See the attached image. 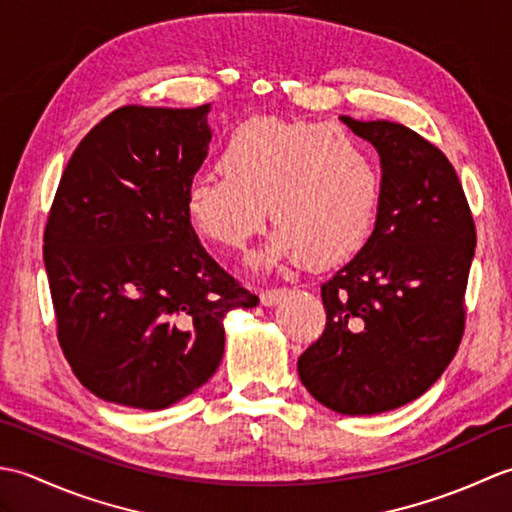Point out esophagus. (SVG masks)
I'll use <instances>...</instances> for the list:
<instances>
[{
    "instance_id": "34e87169",
    "label": "esophagus",
    "mask_w": 512,
    "mask_h": 512,
    "mask_svg": "<svg viewBox=\"0 0 512 512\" xmlns=\"http://www.w3.org/2000/svg\"><path fill=\"white\" fill-rule=\"evenodd\" d=\"M286 295V288H266L259 292V299H262L264 306H275V303Z\"/></svg>"
}]
</instances>
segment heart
<instances>
[{"label": "heart", "instance_id": "heart-1", "mask_svg": "<svg viewBox=\"0 0 512 512\" xmlns=\"http://www.w3.org/2000/svg\"><path fill=\"white\" fill-rule=\"evenodd\" d=\"M217 169L184 189L193 231L224 250L244 248L264 224L277 231L264 262L299 259L334 268L374 233L380 173L369 149L345 129L301 118L255 116L228 132Z\"/></svg>", "mask_w": 512, "mask_h": 512}]
</instances>
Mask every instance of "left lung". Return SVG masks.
<instances>
[{
  "label": "left lung",
  "mask_w": 512,
  "mask_h": 512,
  "mask_svg": "<svg viewBox=\"0 0 512 512\" xmlns=\"http://www.w3.org/2000/svg\"><path fill=\"white\" fill-rule=\"evenodd\" d=\"M380 156L374 233L321 286L325 330L299 356L321 405L372 416L422 396L464 334L475 222L449 158L413 129L341 116Z\"/></svg>",
  "instance_id": "left-lung-1"
}]
</instances>
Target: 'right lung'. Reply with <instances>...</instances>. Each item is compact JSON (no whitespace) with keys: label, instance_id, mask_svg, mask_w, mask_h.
<instances>
[{"label":"right lung","instance_id":"1","mask_svg":"<svg viewBox=\"0 0 512 512\" xmlns=\"http://www.w3.org/2000/svg\"><path fill=\"white\" fill-rule=\"evenodd\" d=\"M211 105H125L94 125L54 195L43 262L57 339L94 396L165 409L209 380L224 314L259 297L217 266L184 215Z\"/></svg>","mask_w":512,"mask_h":512}]
</instances>
